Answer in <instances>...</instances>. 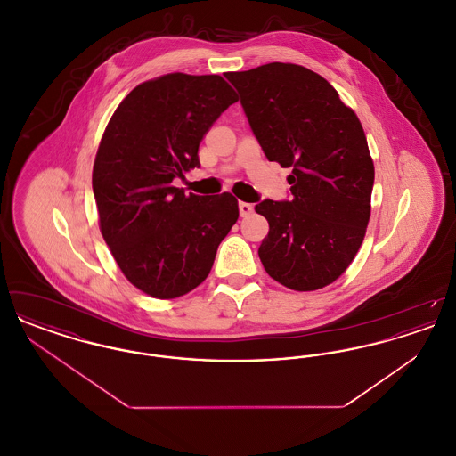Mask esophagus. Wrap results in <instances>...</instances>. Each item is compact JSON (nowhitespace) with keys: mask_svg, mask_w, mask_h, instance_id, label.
Instances as JSON below:
<instances>
[{"mask_svg":"<svg viewBox=\"0 0 456 456\" xmlns=\"http://www.w3.org/2000/svg\"><path fill=\"white\" fill-rule=\"evenodd\" d=\"M253 210H255V207H253L251 203L239 201V214H240V217H248V216H251V214H253Z\"/></svg>","mask_w":456,"mask_h":456,"instance_id":"esophagus-1","label":"esophagus"}]
</instances>
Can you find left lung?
Segmentation results:
<instances>
[{"label":"left lung","instance_id":"obj_1","mask_svg":"<svg viewBox=\"0 0 456 456\" xmlns=\"http://www.w3.org/2000/svg\"><path fill=\"white\" fill-rule=\"evenodd\" d=\"M268 160L292 167V198L263 200L266 273L292 290L335 282L355 258L368 227L374 166L355 112L318 73L268 63L227 73Z\"/></svg>","mask_w":456,"mask_h":456}]
</instances>
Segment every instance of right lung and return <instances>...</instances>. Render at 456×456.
<instances>
[{
    "instance_id": "right-lung-1",
    "label": "right lung",
    "mask_w": 456,
    "mask_h": 456,
    "mask_svg": "<svg viewBox=\"0 0 456 456\" xmlns=\"http://www.w3.org/2000/svg\"><path fill=\"white\" fill-rule=\"evenodd\" d=\"M236 101L218 75L169 73L133 88L104 131L92 173L101 232L125 277L152 297L174 299L203 282L238 220L231 193L173 186L200 167L203 134Z\"/></svg>"
}]
</instances>
